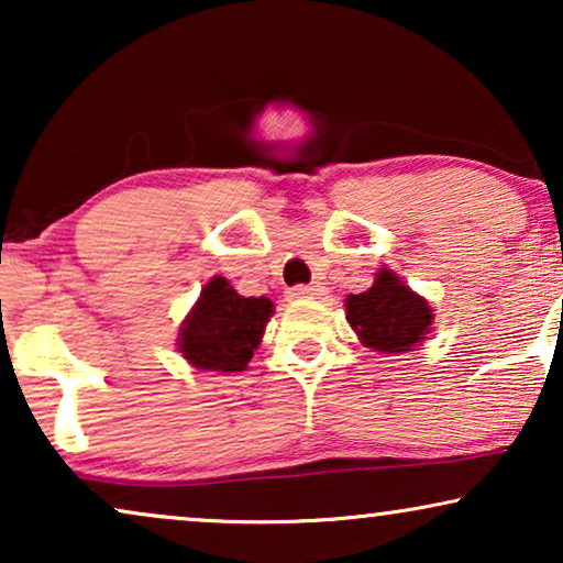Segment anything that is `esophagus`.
Returning <instances> with one entry per match:
<instances>
[{
  "label": "esophagus",
  "mask_w": 563,
  "mask_h": 563,
  "mask_svg": "<svg viewBox=\"0 0 563 563\" xmlns=\"http://www.w3.org/2000/svg\"><path fill=\"white\" fill-rule=\"evenodd\" d=\"M322 295V287L320 284H299V287H291L287 291L289 299H314Z\"/></svg>",
  "instance_id": "34e87169"
}]
</instances>
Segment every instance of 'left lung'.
Wrapping results in <instances>:
<instances>
[{"mask_svg": "<svg viewBox=\"0 0 563 563\" xmlns=\"http://www.w3.org/2000/svg\"><path fill=\"white\" fill-rule=\"evenodd\" d=\"M345 320L366 349L407 353L426 341L433 307L415 295L391 268H379L372 287L345 297Z\"/></svg>", "mask_w": 563, "mask_h": 563, "instance_id": "8db88e82", "label": "left lung"}]
</instances>
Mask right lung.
<instances>
[{"label": "right lung", "instance_id": "obj_1", "mask_svg": "<svg viewBox=\"0 0 563 563\" xmlns=\"http://www.w3.org/2000/svg\"><path fill=\"white\" fill-rule=\"evenodd\" d=\"M272 314V299L241 297L228 279L214 276L184 318L176 345L181 356L202 372H243Z\"/></svg>", "mask_w": 563, "mask_h": 563}]
</instances>
